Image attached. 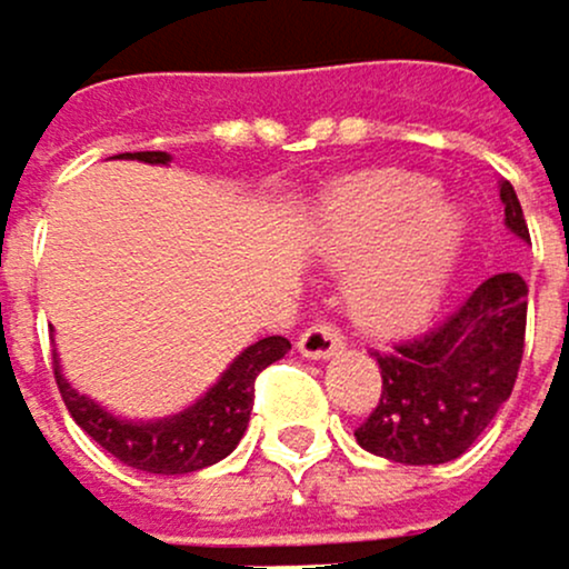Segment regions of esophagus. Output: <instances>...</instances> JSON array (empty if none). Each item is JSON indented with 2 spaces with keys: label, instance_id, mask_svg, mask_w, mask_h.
<instances>
[{
  "label": "esophagus",
  "instance_id": "obj_1",
  "mask_svg": "<svg viewBox=\"0 0 569 569\" xmlns=\"http://www.w3.org/2000/svg\"><path fill=\"white\" fill-rule=\"evenodd\" d=\"M341 346H346V338H341V335H338L335 328H328V325H313V328H307V331L300 335V341H297V349H300L303 359H328V356L341 352Z\"/></svg>",
  "mask_w": 569,
  "mask_h": 569
}]
</instances>
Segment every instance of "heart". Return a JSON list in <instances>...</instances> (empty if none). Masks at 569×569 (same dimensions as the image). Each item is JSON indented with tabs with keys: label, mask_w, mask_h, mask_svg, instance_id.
Here are the masks:
<instances>
[{
	"label": "heart",
	"mask_w": 569,
	"mask_h": 569,
	"mask_svg": "<svg viewBox=\"0 0 569 569\" xmlns=\"http://www.w3.org/2000/svg\"><path fill=\"white\" fill-rule=\"evenodd\" d=\"M459 203L415 172H362L313 207L310 238L325 262H349L341 293L369 331H403L439 307L467 248Z\"/></svg>",
	"instance_id": "b5f03b06"
}]
</instances>
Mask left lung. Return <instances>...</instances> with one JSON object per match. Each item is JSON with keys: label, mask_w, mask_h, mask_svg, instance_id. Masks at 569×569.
I'll list each match as a JSON object with an SVG mask.
<instances>
[{"label": "left lung", "mask_w": 569, "mask_h": 569, "mask_svg": "<svg viewBox=\"0 0 569 569\" xmlns=\"http://www.w3.org/2000/svg\"><path fill=\"white\" fill-rule=\"evenodd\" d=\"M505 228L529 241L526 213L508 179L498 182ZM529 287L498 272L431 328L377 352L383 393L356 428V442L390 462L436 467L467 452L498 418L526 349Z\"/></svg>", "instance_id": "left-lung-1"}]
</instances>
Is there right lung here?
<instances>
[{"label": "right lung", "mask_w": 569, "mask_h": 569, "mask_svg": "<svg viewBox=\"0 0 569 569\" xmlns=\"http://www.w3.org/2000/svg\"><path fill=\"white\" fill-rule=\"evenodd\" d=\"M130 161H148V166H169L166 151H133ZM290 352V341L282 335L259 338L256 346H248L234 362L217 377V383L189 403V408L166 415V418H123L102 408L99 400L74 390L64 372L61 359H54V380L68 403L71 418L79 421L89 436L113 452L120 462L144 473H197L203 467H213L223 456H231L244 436L251 418V400H256V377L279 362Z\"/></svg>", "instance_id": "obj_1"}]
</instances>
